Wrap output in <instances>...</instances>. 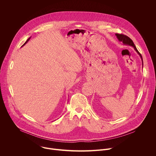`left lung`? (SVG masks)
Instances as JSON below:
<instances>
[{
    "label": "left lung",
    "instance_id": "obj_1",
    "mask_svg": "<svg viewBox=\"0 0 156 156\" xmlns=\"http://www.w3.org/2000/svg\"><path fill=\"white\" fill-rule=\"evenodd\" d=\"M115 35H116L117 38L118 39V40H119V41L122 42V43H123L124 44H125V45H129V46H132V47L134 48V49L135 50V51L138 54V55L140 56V58H141V61H142V64H143V66L142 56H141V54L138 52V51L137 50V49H136L135 45L134 44L133 41H132L129 37H127V36H126V35H123V34H116Z\"/></svg>",
    "mask_w": 156,
    "mask_h": 156
}]
</instances>
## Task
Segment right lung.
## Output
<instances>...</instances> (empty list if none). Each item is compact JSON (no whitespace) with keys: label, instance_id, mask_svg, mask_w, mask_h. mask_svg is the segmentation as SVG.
I'll return each mask as SVG.
<instances>
[{"label":"right lung","instance_id":"obj_1","mask_svg":"<svg viewBox=\"0 0 156 156\" xmlns=\"http://www.w3.org/2000/svg\"><path fill=\"white\" fill-rule=\"evenodd\" d=\"M30 38H31V37H29V38H28V39H27V40H26V42H25V43H24V44H23V46H24V45H25V44H26V43H27V42H28V41H29V40H30Z\"/></svg>","mask_w":156,"mask_h":156}]
</instances>
